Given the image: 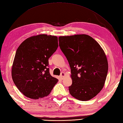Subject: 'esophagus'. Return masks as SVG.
Returning <instances> with one entry per match:
<instances>
[{
    "mask_svg": "<svg viewBox=\"0 0 123 123\" xmlns=\"http://www.w3.org/2000/svg\"><path fill=\"white\" fill-rule=\"evenodd\" d=\"M66 73L64 72H62L61 73V75H60V78H61V79H63V78L65 77V76H66Z\"/></svg>",
    "mask_w": 123,
    "mask_h": 123,
    "instance_id": "esophagus-1",
    "label": "esophagus"
}]
</instances>
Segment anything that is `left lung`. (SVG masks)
Returning <instances> with one entry per match:
<instances>
[{
	"label": "left lung",
	"mask_w": 123,
	"mask_h": 123,
	"mask_svg": "<svg viewBox=\"0 0 123 123\" xmlns=\"http://www.w3.org/2000/svg\"><path fill=\"white\" fill-rule=\"evenodd\" d=\"M59 41L71 69L70 95L81 101L90 100L105 85L108 70L105 52L97 42L86 34L61 36Z\"/></svg>",
	"instance_id": "8db88e82"
}]
</instances>
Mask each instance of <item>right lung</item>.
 I'll return each instance as SVG.
<instances>
[{
  "label": "right lung",
  "mask_w": 123,
  "mask_h": 123,
  "mask_svg": "<svg viewBox=\"0 0 123 123\" xmlns=\"http://www.w3.org/2000/svg\"><path fill=\"white\" fill-rule=\"evenodd\" d=\"M57 36L40 34L26 39L13 61V81L23 95L33 99L48 96L58 79L49 74V59L58 48Z\"/></svg>",
  "instance_id": "1"
}]
</instances>
